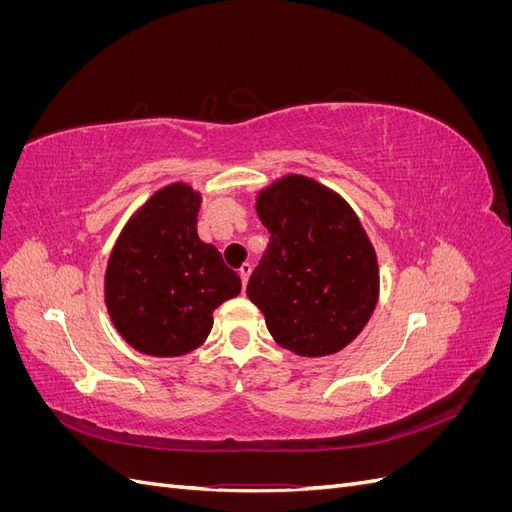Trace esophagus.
<instances>
[{"label": "esophagus", "mask_w": 512, "mask_h": 512, "mask_svg": "<svg viewBox=\"0 0 512 512\" xmlns=\"http://www.w3.org/2000/svg\"><path fill=\"white\" fill-rule=\"evenodd\" d=\"M239 275H241V282L245 286L247 280H250V275H252V265H250V262H243L241 269H239Z\"/></svg>", "instance_id": "1"}]
</instances>
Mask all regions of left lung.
<instances>
[{"instance_id":"8db88e82","label":"left lung","mask_w":512,"mask_h":512,"mask_svg":"<svg viewBox=\"0 0 512 512\" xmlns=\"http://www.w3.org/2000/svg\"><path fill=\"white\" fill-rule=\"evenodd\" d=\"M271 241L247 297L282 348L327 356L354 342L380 294L378 256L346 200L305 175L275 179L256 196Z\"/></svg>"}]
</instances>
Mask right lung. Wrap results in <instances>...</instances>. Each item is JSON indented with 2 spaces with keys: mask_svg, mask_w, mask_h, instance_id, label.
<instances>
[{
  "mask_svg": "<svg viewBox=\"0 0 512 512\" xmlns=\"http://www.w3.org/2000/svg\"><path fill=\"white\" fill-rule=\"evenodd\" d=\"M200 200L188 183L164 185L123 226L108 256V316L143 354L183 356L203 346L215 307L241 292V277L218 247L198 237Z\"/></svg>",
  "mask_w": 512,
  "mask_h": 512,
  "instance_id": "add662e5",
  "label": "right lung"
}]
</instances>
